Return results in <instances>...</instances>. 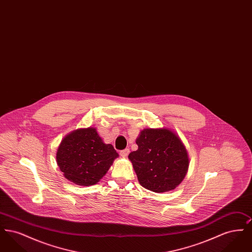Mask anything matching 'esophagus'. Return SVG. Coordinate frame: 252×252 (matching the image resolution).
I'll return each instance as SVG.
<instances>
[{
  "label": "esophagus",
  "mask_w": 252,
  "mask_h": 252,
  "mask_svg": "<svg viewBox=\"0 0 252 252\" xmlns=\"http://www.w3.org/2000/svg\"><path fill=\"white\" fill-rule=\"evenodd\" d=\"M128 154H129V149H128V148H126V149H124V150L120 151L121 157H123V158L127 157Z\"/></svg>",
  "instance_id": "esophagus-1"
}]
</instances>
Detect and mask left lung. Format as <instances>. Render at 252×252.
I'll use <instances>...</instances> for the list:
<instances>
[{
	"mask_svg": "<svg viewBox=\"0 0 252 252\" xmlns=\"http://www.w3.org/2000/svg\"><path fill=\"white\" fill-rule=\"evenodd\" d=\"M128 158L140 184L152 192L174 190L185 178L189 158L180 137L168 128H145Z\"/></svg>",
	"mask_w": 252,
	"mask_h": 252,
	"instance_id": "8db88e82",
	"label": "left lung"
}]
</instances>
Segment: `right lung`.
Masks as SVG:
<instances>
[{
	"mask_svg": "<svg viewBox=\"0 0 252 252\" xmlns=\"http://www.w3.org/2000/svg\"><path fill=\"white\" fill-rule=\"evenodd\" d=\"M118 153L105 144L94 127L79 128L61 141L57 162L64 177L80 186L94 185L101 180Z\"/></svg>",
	"mask_w": 252,
	"mask_h": 252,
	"instance_id": "right-lung-1",
	"label": "right lung"
}]
</instances>
